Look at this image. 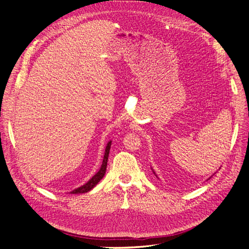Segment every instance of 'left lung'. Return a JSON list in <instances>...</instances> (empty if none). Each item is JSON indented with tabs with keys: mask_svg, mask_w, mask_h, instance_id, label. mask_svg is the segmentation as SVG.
I'll return each instance as SVG.
<instances>
[{
	"mask_svg": "<svg viewBox=\"0 0 249 249\" xmlns=\"http://www.w3.org/2000/svg\"><path fill=\"white\" fill-rule=\"evenodd\" d=\"M152 170H153V172H154V175H155V176H156V177H157V175H156V172H155V171H154V169H153V168H152ZM157 178H158V177H157Z\"/></svg>",
	"mask_w": 249,
	"mask_h": 249,
	"instance_id": "left-lung-1",
	"label": "left lung"
}]
</instances>
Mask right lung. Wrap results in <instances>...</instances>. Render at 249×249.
I'll return each instance as SVG.
<instances>
[{
	"instance_id": "add662e5",
	"label": "right lung",
	"mask_w": 249,
	"mask_h": 249,
	"mask_svg": "<svg viewBox=\"0 0 249 249\" xmlns=\"http://www.w3.org/2000/svg\"><path fill=\"white\" fill-rule=\"evenodd\" d=\"M111 140L107 143V146L106 149H105V155H104V159L101 165V168L100 170L97 171L95 175L90 178L86 184H84L83 186L77 188V189H74L72 191H71V194H79V193H86L88 191H90L94 188V186L100 182V180L104 178L105 173H106V169H107V163H108V157H109V153H110V147H111Z\"/></svg>"
}]
</instances>
